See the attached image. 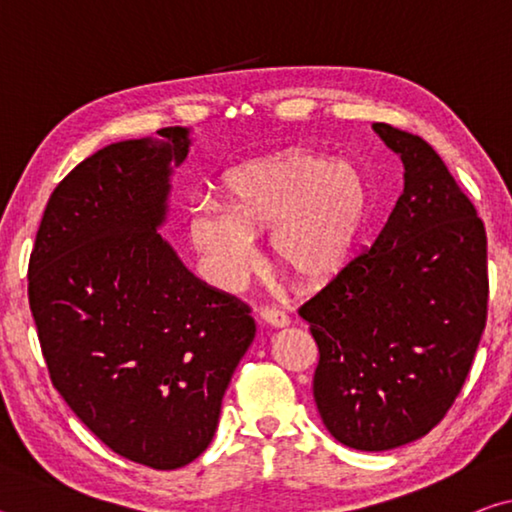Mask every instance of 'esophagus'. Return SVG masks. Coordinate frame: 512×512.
<instances>
[{"mask_svg":"<svg viewBox=\"0 0 512 512\" xmlns=\"http://www.w3.org/2000/svg\"><path fill=\"white\" fill-rule=\"evenodd\" d=\"M259 318H262L264 323L271 325V327H287L291 323L289 316L284 314V311L273 309V307H264L262 311H259Z\"/></svg>","mask_w":512,"mask_h":512,"instance_id":"esophagus-1","label":"esophagus"}]
</instances>
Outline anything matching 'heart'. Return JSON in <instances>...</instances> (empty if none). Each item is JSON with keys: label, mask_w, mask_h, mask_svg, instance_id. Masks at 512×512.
I'll use <instances>...</instances> for the list:
<instances>
[{"label": "heart", "mask_w": 512, "mask_h": 512, "mask_svg": "<svg viewBox=\"0 0 512 512\" xmlns=\"http://www.w3.org/2000/svg\"><path fill=\"white\" fill-rule=\"evenodd\" d=\"M228 205H192L189 232L214 280L237 287L257 266L255 237L271 232L277 266L307 287L334 280L352 259L368 219L366 178L350 162L291 149L235 169Z\"/></svg>", "instance_id": "1"}]
</instances>
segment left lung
<instances>
[{"instance_id": "8db88e82", "label": "left lung", "mask_w": 512, "mask_h": 512, "mask_svg": "<svg viewBox=\"0 0 512 512\" xmlns=\"http://www.w3.org/2000/svg\"><path fill=\"white\" fill-rule=\"evenodd\" d=\"M404 164L379 237L298 309L318 345L314 400L345 447L422 438L461 393L488 318L483 221L418 135L372 124Z\"/></svg>"}]
</instances>
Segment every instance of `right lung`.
<instances>
[{
    "mask_svg": "<svg viewBox=\"0 0 512 512\" xmlns=\"http://www.w3.org/2000/svg\"><path fill=\"white\" fill-rule=\"evenodd\" d=\"M126 140L60 180L29 262L51 384L112 452L153 470L212 443L232 372L255 339L244 302L189 273L158 232L189 131Z\"/></svg>",
    "mask_w": 512,
    "mask_h": 512,
    "instance_id": "right-lung-1",
    "label": "right lung"
}]
</instances>
